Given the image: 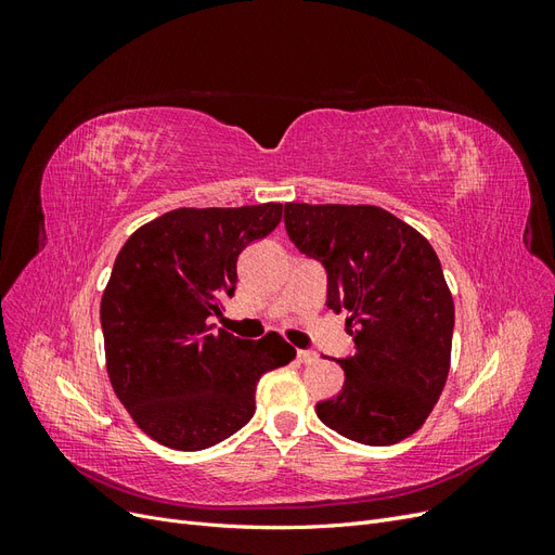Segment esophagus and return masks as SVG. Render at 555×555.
<instances>
[{
  "label": "esophagus",
  "instance_id": "obj_1",
  "mask_svg": "<svg viewBox=\"0 0 555 555\" xmlns=\"http://www.w3.org/2000/svg\"><path fill=\"white\" fill-rule=\"evenodd\" d=\"M296 359H298L300 363H317V361H319V354H317V351H310V349H298V351H296Z\"/></svg>",
  "mask_w": 555,
  "mask_h": 555
}]
</instances>
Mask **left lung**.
I'll return each mask as SVG.
<instances>
[{"instance_id": "8db88e82", "label": "left lung", "mask_w": 555, "mask_h": 555, "mask_svg": "<svg viewBox=\"0 0 555 555\" xmlns=\"http://www.w3.org/2000/svg\"><path fill=\"white\" fill-rule=\"evenodd\" d=\"M284 227L328 275L326 306L347 310L357 354L317 416L345 438L386 447L424 426L451 363L453 298L430 243L377 206L287 204Z\"/></svg>"}]
</instances>
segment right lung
I'll return each instance as SVG.
<instances>
[{"mask_svg": "<svg viewBox=\"0 0 555 555\" xmlns=\"http://www.w3.org/2000/svg\"><path fill=\"white\" fill-rule=\"evenodd\" d=\"M282 220V204L178 208L122 245L102 296L106 371L137 426L178 451L208 449L255 414L263 373L296 349L278 333L241 340L212 331L236 292L241 251Z\"/></svg>", "mask_w": 555, "mask_h": 555, "instance_id": "right-lung-1", "label": "right lung"}]
</instances>
